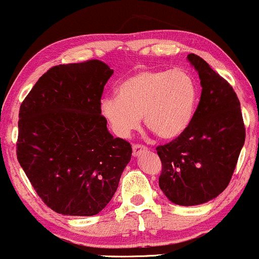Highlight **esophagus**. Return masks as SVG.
I'll return each instance as SVG.
<instances>
[{"label":"esophagus","mask_w":259,"mask_h":259,"mask_svg":"<svg viewBox=\"0 0 259 259\" xmlns=\"http://www.w3.org/2000/svg\"><path fill=\"white\" fill-rule=\"evenodd\" d=\"M133 156L137 157L139 156V155L145 153V151H148V149L144 147V145H141V144H135L133 145Z\"/></svg>","instance_id":"esophagus-1"}]
</instances>
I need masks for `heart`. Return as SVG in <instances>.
I'll use <instances>...</instances> for the list:
<instances>
[{"label": "heart", "mask_w": 259, "mask_h": 259, "mask_svg": "<svg viewBox=\"0 0 259 259\" xmlns=\"http://www.w3.org/2000/svg\"><path fill=\"white\" fill-rule=\"evenodd\" d=\"M199 88L187 70L145 69L131 75L116 88V98L100 102L102 116L112 132L127 138L141 126L165 141L178 138L195 115Z\"/></svg>", "instance_id": "heart-1"}]
</instances>
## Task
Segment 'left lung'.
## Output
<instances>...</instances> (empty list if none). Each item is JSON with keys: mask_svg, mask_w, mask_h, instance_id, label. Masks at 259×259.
<instances>
[{"mask_svg": "<svg viewBox=\"0 0 259 259\" xmlns=\"http://www.w3.org/2000/svg\"><path fill=\"white\" fill-rule=\"evenodd\" d=\"M201 84V98L190 126L182 136L157 147L162 171L160 189L181 206L201 205L229 184L245 143L238 96L202 58L189 54Z\"/></svg>", "mask_w": 259, "mask_h": 259, "instance_id": "left-lung-1", "label": "left lung"}]
</instances>
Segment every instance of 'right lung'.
I'll return each instance as SVG.
<instances>
[{
	"label": "right lung",
	"mask_w": 259,
	"mask_h": 259,
	"mask_svg": "<svg viewBox=\"0 0 259 259\" xmlns=\"http://www.w3.org/2000/svg\"><path fill=\"white\" fill-rule=\"evenodd\" d=\"M112 72L100 60L54 66L20 105L18 161L57 213H99L132 156L130 143L110 135L100 112Z\"/></svg>",
	"instance_id": "right-lung-1"
}]
</instances>
